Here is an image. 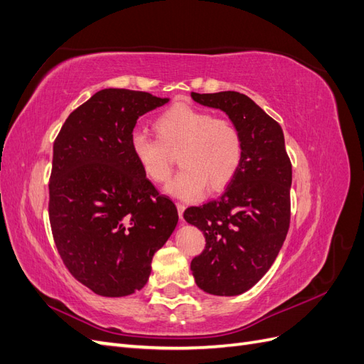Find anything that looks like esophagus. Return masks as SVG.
I'll list each match as a JSON object with an SVG mask.
<instances>
[{"label": "esophagus", "instance_id": "34e87169", "mask_svg": "<svg viewBox=\"0 0 364 364\" xmlns=\"http://www.w3.org/2000/svg\"><path fill=\"white\" fill-rule=\"evenodd\" d=\"M176 206H178V213H179V217H181V222L183 223V211H185V203H182V202H178L176 203Z\"/></svg>", "mask_w": 364, "mask_h": 364}]
</instances>
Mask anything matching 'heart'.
I'll list each match as a JSON object with an SVG mask.
<instances>
[{"mask_svg":"<svg viewBox=\"0 0 364 364\" xmlns=\"http://www.w3.org/2000/svg\"><path fill=\"white\" fill-rule=\"evenodd\" d=\"M156 138L144 132L130 135V153L151 182L167 181L178 156L182 170L167 190L182 199H196L206 185L220 191L235 178L243 162L245 141L232 119L205 109L178 103L153 121Z\"/></svg>","mask_w":364,"mask_h":364,"instance_id":"heart-1","label":"heart"}]
</instances>
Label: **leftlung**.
<instances>
[{
  "label": "left lung",
  "mask_w": 364,
  "mask_h": 364,
  "mask_svg": "<svg viewBox=\"0 0 364 364\" xmlns=\"http://www.w3.org/2000/svg\"><path fill=\"white\" fill-rule=\"evenodd\" d=\"M191 97L222 109L243 134V162L225 193L183 213L206 241L191 261L196 284L209 294L235 296L266 274L287 237L291 162L281 126L247 95L225 91Z\"/></svg>",
  "instance_id": "8db88e82"
}]
</instances>
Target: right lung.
Masks as SVG:
<instances>
[{"label": "right lung", "mask_w": 364, "mask_h": 364, "mask_svg": "<svg viewBox=\"0 0 364 364\" xmlns=\"http://www.w3.org/2000/svg\"><path fill=\"white\" fill-rule=\"evenodd\" d=\"M149 92L102 90L65 121L53 144L48 217L73 277L106 297L147 284L151 259L178 225V209L130 153L136 119L167 103Z\"/></svg>", "instance_id": "right-lung-1"}]
</instances>
